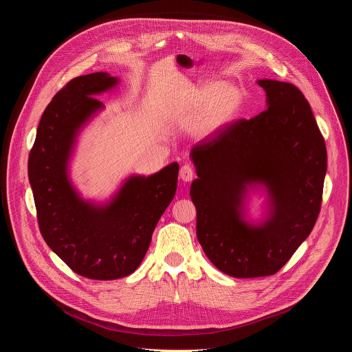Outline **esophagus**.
Instances as JSON below:
<instances>
[{
    "instance_id": "34e87169",
    "label": "esophagus",
    "mask_w": 352,
    "mask_h": 352,
    "mask_svg": "<svg viewBox=\"0 0 352 352\" xmlns=\"http://www.w3.org/2000/svg\"><path fill=\"white\" fill-rule=\"evenodd\" d=\"M195 177V173H193V168L189 166V164H185L181 167L179 170V178L184 181V182H190Z\"/></svg>"
}]
</instances>
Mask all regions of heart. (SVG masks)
Segmentation results:
<instances>
[{"instance_id": "b5f03b06", "label": "heart", "mask_w": 352, "mask_h": 352, "mask_svg": "<svg viewBox=\"0 0 352 352\" xmlns=\"http://www.w3.org/2000/svg\"><path fill=\"white\" fill-rule=\"evenodd\" d=\"M242 91L226 82H209L189 89L182 100L186 114L195 116L193 133L208 138L227 126L241 111Z\"/></svg>"}]
</instances>
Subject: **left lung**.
Returning a JSON list of instances; mask_svg holds the SVG:
<instances>
[{"instance_id":"8db88e82","label":"left lung","mask_w":352,"mask_h":352,"mask_svg":"<svg viewBox=\"0 0 352 352\" xmlns=\"http://www.w3.org/2000/svg\"><path fill=\"white\" fill-rule=\"evenodd\" d=\"M267 109L190 148L196 235L209 261L236 278L276 274L311 234L327 168L324 139L296 86L261 79ZM267 192V212L245 217L248 192Z\"/></svg>"}]
</instances>
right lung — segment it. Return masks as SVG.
I'll return each instance as SVG.
<instances>
[{
	"instance_id": "right-lung-1",
	"label": "right lung",
	"mask_w": 352,
	"mask_h": 352,
	"mask_svg": "<svg viewBox=\"0 0 352 352\" xmlns=\"http://www.w3.org/2000/svg\"><path fill=\"white\" fill-rule=\"evenodd\" d=\"M118 78L78 76L44 110L30 150L28 174L40 232L71 270L91 280H116L142 263L153 231L177 190L178 163L153 175H131L106 204L83 199L69 178L82 128L104 109L94 97Z\"/></svg>"
}]
</instances>
